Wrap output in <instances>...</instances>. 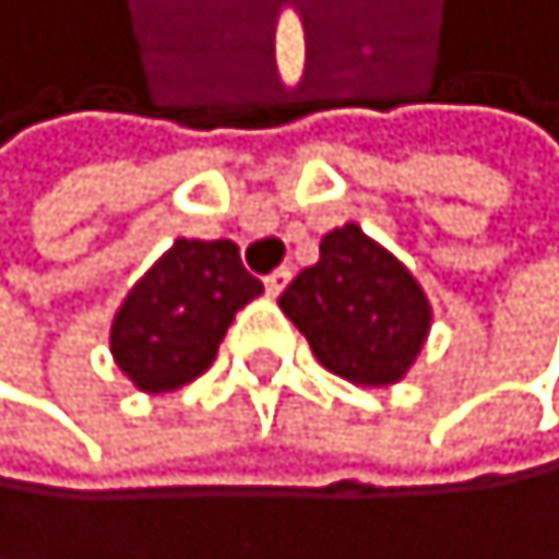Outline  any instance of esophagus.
<instances>
[{"mask_svg": "<svg viewBox=\"0 0 559 559\" xmlns=\"http://www.w3.org/2000/svg\"><path fill=\"white\" fill-rule=\"evenodd\" d=\"M292 282V271L288 267H277L274 274H267V277H263V285H267V296H282V292H285V285Z\"/></svg>", "mask_w": 559, "mask_h": 559, "instance_id": "34e87169", "label": "esophagus"}]
</instances>
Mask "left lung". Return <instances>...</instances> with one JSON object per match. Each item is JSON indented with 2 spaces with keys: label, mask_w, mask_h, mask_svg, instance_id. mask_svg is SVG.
<instances>
[{
  "label": "left lung",
  "mask_w": 559,
  "mask_h": 559,
  "mask_svg": "<svg viewBox=\"0 0 559 559\" xmlns=\"http://www.w3.org/2000/svg\"><path fill=\"white\" fill-rule=\"evenodd\" d=\"M277 307L321 367L360 389L411 374L435 321L414 271L353 221L321 238V260L299 271Z\"/></svg>",
  "instance_id": "left-lung-1"
}]
</instances>
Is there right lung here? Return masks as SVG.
<instances>
[{
	"label": "right lung",
	"instance_id": "add662e5",
	"mask_svg": "<svg viewBox=\"0 0 559 559\" xmlns=\"http://www.w3.org/2000/svg\"><path fill=\"white\" fill-rule=\"evenodd\" d=\"M260 292L228 238H178L117 307L114 364L139 392L181 389L210 371L235 313Z\"/></svg>",
	"mask_w": 559,
	"mask_h": 559
}]
</instances>
